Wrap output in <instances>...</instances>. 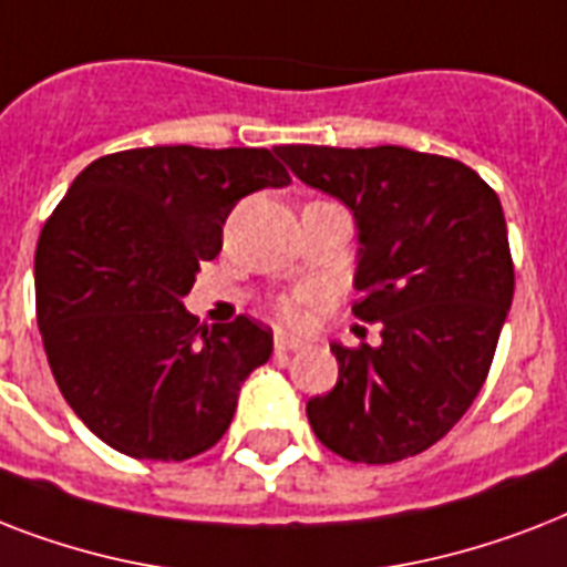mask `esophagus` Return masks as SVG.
<instances>
[{"label":"esophagus","instance_id":"34e87169","mask_svg":"<svg viewBox=\"0 0 567 567\" xmlns=\"http://www.w3.org/2000/svg\"><path fill=\"white\" fill-rule=\"evenodd\" d=\"M302 341L293 336H276V353H293V350H300Z\"/></svg>","mask_w":567,"mask_h":567}]
</instances>
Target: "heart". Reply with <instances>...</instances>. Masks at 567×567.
Masks as SVG:
<instances>
[{
	"label": "heart",
	"mask_w": 567,
	"mask_h": 567,
	"mask_svg": "<svg viewBox=\"0 0 567 567\" xmlns=\"http://www.w3.org/2000/svg\"><path fill=\"white\" fill-rule=\"evenodd\" d=\"M311 293H300V297H288V300H279V315H282L288 323H300L302 318V309L300 302L309 300Z\"/></svg>",
	"instance_id": "heart-1"
}]
</instances>
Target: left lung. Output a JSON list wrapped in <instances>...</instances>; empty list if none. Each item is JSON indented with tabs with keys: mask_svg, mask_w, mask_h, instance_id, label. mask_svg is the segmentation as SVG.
I'll use <instances>...</instances> for the list:
<instances>
[{
	"mask_svg": "<svg viewBox=\"0 0 567 567\" xmlns=\"http://www.w3.org/2000/svg\"><path fill=\"white\" fill-rule=\"evenodd\" d=\"M359 231L353 315L382 344H332L338 382L306 414L323 447L364 465L417 456L471 409L515 293L503 205L462 162L405 146L276 150Z\"/></svg>",
	"mask_w": 567,
	"mask_h": 567,
	"instance_id": "left-lung-1",
	"label": "left lung"
}]
</instances>
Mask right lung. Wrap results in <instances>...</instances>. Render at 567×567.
<instances>
[{"mask_svg": "<svg viewBox=\"0 0 567 567\" xmlns=\"http://www.w3.org/2000/svg\"><path fill=\"white\" fill-rule=\"evenodd\" d=\"M288 182L252 146H144L75 176L40 231L34 300L61 394L109 447L182 462L229 430L274 332L244 315L199 329L182 300L235 203Z\"/></svg>", "mask_w": 567, "mask_h": 567, "instance_id": "1", "label": "right lung"}]
</instances>
